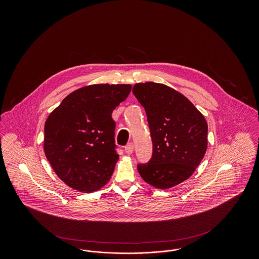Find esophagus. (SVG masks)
<instances>
[{
    "mask_svg": "<svg viewBox=\"0 0 259 259\" xmlns=\"http://www.w3.org/2000/svg\"><path fill=\"white\" fill-rule=\"evenodd\" d=\"M133 150H134V144L130 143L128 144L126 147H125V151L127 154H132L133 153Z\"/></svg>",
    "mask_w": 259,
    "mask_h": 259,
    "instance_id": "34e87169",
    "label": "esophagus"
}]
</instances>
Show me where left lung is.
Returning <instances> with one entry per match:
<instances>
[{"mask_svg": "<svg viewBox=\"0 0 259 259\" xmlns=\"http://www.w3.org/2000/svg\"><path fill=\"white\" fill-rule=\"evenodd\" d=\"M133 94L145 108L152 141V155L137 168L143 180L167 189L187 180L203 159L208 124L183 94L162 83H137Z\"/></svg>", "mask_w": 259, "mask_h": 259, "instance_id": "left-lung-1", "label": "left lung"}]
</instances>
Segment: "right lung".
<instances>
[{"label":"right lung","instance_id":"1","mask_svg":"<svg viewBox=\"0 0 259 259\" xmlns=\"http://www.w3.org/2000/svg\"><path fill=\"white\" fill-rule=\"evenodd\" d=\"M130 84H93L62 101L45 124L44 149L52 169L70 187L93 192L106 185L119 155L112 111L128 97Z\"/></svg>","mask_w":259,"mask_h":259}]
</instances>
